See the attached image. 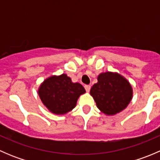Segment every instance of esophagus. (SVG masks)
Segmentation results:
<instances>
[{"mask_svg":"<svg viewBox=\"0 0 160 160\" xmlns=\"http://www.w3.org/2000/svg\"><path fill=\"white\" fill-rule=\"evenodd\" d=\"M84 88H85V90H86L87 92H89L90 90V85H85Z\"/></svg>","mask_w":160,"mask_h":160,"instance_id":"esophagus-1","label":"esophagus"}]
</instances>
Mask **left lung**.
<instances>
[{
    "label": "left lung",
    "instance_id": "obj_1",
    "mask_svg": "<svg viewBox=\"0 0 160 160\" xmlns=\"http://www.w3.org/2000/svg\"><path fill=\"white\" fill-rule=\"evenodd\" d=\"M98 82L90 89L97 106L106 114H115L124 110L132 100V89L128 81L118 73H101Z\"/></svg>",
    "mask_w": 160,
    "mask_h": 160
}]
</instances>
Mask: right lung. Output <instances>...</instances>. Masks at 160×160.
I'll list each match as a JSON object with an SVG mask.
<instances>
[{
    "instance_id": "right-lung-1",
    "label": "right lung",
    "mask_w": 160,
    "mask_h": 160,
    "mask_svg": "<svg viewBox=\"0 0 160 160\" xmlns=\"http://www.w3.org/2000/svg\"><path fill=\"white\" fill-rule=\"evenodd\" d=\"M85 93L81 84L72 83L67 74L46 79L38 90L42 101L54 114H66L74 108L80 94Z\"/></svg>"
}]
</instances>
